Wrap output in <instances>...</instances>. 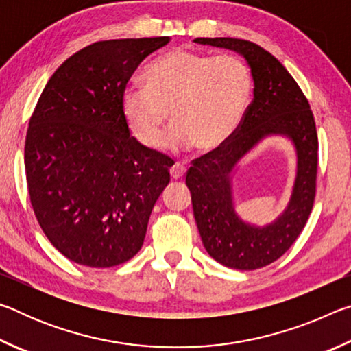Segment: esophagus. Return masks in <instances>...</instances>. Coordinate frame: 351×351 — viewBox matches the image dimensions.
Returning a JSON list of instances; mask_svg holds the SVG:
<instances>
[{"instance_id":"esophagus-1","label":"esophagus","mask_w":351,"mask_h":351,"mask_svg":"<svg viewBox=\"0 0 351 351\" xmlns=\"http://www.w3.org/2000/svg\"><path fill=\"white\" fill-rule=\"evenodd\" d=\"M170 175H171V178H173V180H181V178L186 175V167H184L182 164L176 162L173 167L170 169Z\"/></svg>"}]
</instances>
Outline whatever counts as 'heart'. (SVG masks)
Returning a JSON list of instances; mask_svg holds the SVG:
<instances>
[{"mask_svg":"<svg viewBox=\"0 0 351 351\" xmlns=\"http://www.w3.org/2000/svg\"><path fill=\"white\" fill-rule=\"evenodd\" d=\"M142 82L144 88L123 91L121 111L130 132L148 148L161 141L170 111L175 123L164 148L218 150L232 139L252 104V71L237 56L212 57L180 47L148 64Z\"/></svg>","mask_w":351,"mask_h":351,"instance_id":"heart-1","label":"heart"}]
</instances>
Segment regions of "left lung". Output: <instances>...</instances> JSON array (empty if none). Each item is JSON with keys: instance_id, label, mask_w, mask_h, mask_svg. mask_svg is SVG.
Here are the masks:
<instances>
[{"instance_id": "left-lung-1", "label": "left lung", "mask_w": 351, "mask_h": 351, "mask_svg": "<svg viewBox=\"0 0 351 351\" xmlns=\"http://www.w3.org/2000/svg\"><path fill=\"white\" fill-rule=\"evenodd\" d=\"M195 43L234 51L254 77V100L228 144L192 161L186 184L201 240L213 260L252 271L272 263L293 246L310 217L317 173V133L304 93L277 58L247 40L195 38ZM283 135L293 144L298 165L289 206L266 226L246 223L234 212L232 178L236 165L259 142Z\"/></svg>"}]
</instances>
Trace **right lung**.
<instances>
[{"mask_svg": "<svg viewBox=\"0 0 351 351\" xmlns=\"http://www.w3.org/2000/svg\"><path fill=\"white\" fill-rule=\"evenodd\" d=\"M169 37L97 41L60 64L29 121L31 204L71 261L111 268L144 245L173 161L130 136L121 99L130 77Z\"/></svg>", "mask_w": 351, "mask_h": 351, "instance_id": "1", "label": "right lung"}]
</instances>
